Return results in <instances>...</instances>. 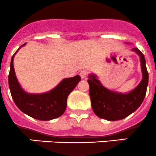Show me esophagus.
I'll use <instances>...</instances> for the list:
<instances>
[{
	"mask_svg": "<svg viewBox=\"0 0 156 156\" xmlns=\"http://www.w3.org/2000/svg\"><path fill=\"white\" fill-rule=\"evenodd\" d=\"M87 75H88L87 71L85 70H82V71L80 73V76L82 79H86V77H87Z\"/></svg>",
	"mask_w": 156,
	"mask_h": 156,
	"instance_id": "esophagus-1",
	"label": "esophagus"
}]
</instances>
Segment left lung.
<instances>
[{
    "label": "left lung",
    "instance_id": "obj_1",
    "mask_svg": "<svg viewBox=\"0 0 156 156\" xmlns=\"http://www.w3.org/2000/svg\"><path fill=\"white\" fill-rule=\"evenodd\" d=\"M132 51L140 57L142 80L138 86L130 92L122 93L111 90L101 84L95 73H90L88 76L92 110L100 118L109 121L124 119L133 113L143 101L149 81L146 60L138 48H134Z\"/></svg>",
    "mask_w": 156,
    "mask_h": 156
}]
</instances>
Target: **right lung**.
Returning a JSON list of instances; mask_svg holds the SVG:
<instances>
[{"instance_id": "right-lung-1", "label": "right lung", "mask_w": 156, "mask_h": 156, "mask_svg": "<svg viewBox=\"0 0 156 156\" xmlns=\"http://www.w3.org/2000/svg\"><path fill=\"white\" fill-rule=\"evenodd\" d=\"M11 58L8 76L9 88L12 98L18 108L26 115L40 121H50L61 117L67 108V97L74 89L81 78L79 75L63 79L55 88L43 93H29L20 84L13 67V58L21 47Z\"/></svg>"}]
</instances>
